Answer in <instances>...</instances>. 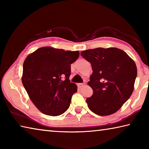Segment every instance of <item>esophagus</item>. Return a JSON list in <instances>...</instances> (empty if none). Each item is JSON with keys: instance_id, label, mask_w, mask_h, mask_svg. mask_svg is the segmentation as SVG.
I'll use <instances>...</instances> for the list:
<instances>
[{"instance_id": "esophagus-1", "label": "esophagus", "mask_w": 149, "mask_h": 149, "mask_svg": "<svg viewBox=\"0 0 149 149\" xmlns=\"http://www.w3.org/2000/svg\"><path fill=\"white\" fill-rule=\"evenodd\" d=\"M85 84H77V86H78V87L81 88V87L85 86Z\"/></svg>"}]
</instances>
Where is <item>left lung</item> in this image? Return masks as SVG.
Returning a JSON list of instances; mask_svg holds the SVG:
<instances>
[{
	"label": "left lung",
	"instance_id": "1",
	"mask_svg": "<svg viewBox=\"0 0 149 149\" xmlns=\"http://www.w3.org/2000/svg\"><path fill=\"white\" fill-rule=\"evenodd\" d=\"M91 64L93 74L88 85L93 94L86 102L99 116L116 112L129 99L134 89L137 70L132 58L118 48H97L81 52Z\"/></svg>",
	"mask_w": 149,
	"mask_h": 149
}]
</instances>
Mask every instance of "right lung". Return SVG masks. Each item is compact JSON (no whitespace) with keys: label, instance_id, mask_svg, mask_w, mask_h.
<instances>
[{"label":"right lung","instance_id":"add662e5","mask_svg":"<svg viewBox=\"0 0 149 149\" xmlns=\"http://www.w3.org/2000/svg\"><path fill=\"white\" fill-rule=\"evenodd\" d=\"M79 55L78 50L44 47L25 60L22 84L32 102L44 114L57 116L68 109L77 89L69 79L71 64Z\"/></svg>","mask_w":149,"mask_h":149}]
</instances>
